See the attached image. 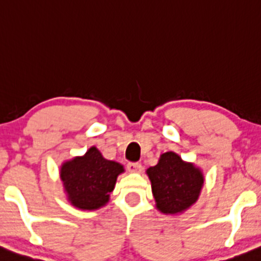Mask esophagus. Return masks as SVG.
Masks as SVG:
<instances>
[{
  "label": "esophagus",
  "instance_id": "esophagus-1",
  "mask_svg": "<svg viewBox=\"0 0 261 261\" xmlns=\"http://www.w3.org/2000/svg\"><path fill=\"white\" fill-rule=\"evenodd\" d=\"M142 169V165L140 163H128L127 164V170L130 172H141Z\"/></svg>",
  "mask_w": 261,
  "mask_h": 261
}]
</instances>
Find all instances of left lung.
<instances>
[{"label":"left lung","instance_id":"obj_1","mask_svg":"<svg viewBox=\"0 0 261 261\" xmlns=\"http://www.w3.org/2000/svg\"><path fill=\"white\" fill-rule=\"evenodd\" d=\"M147 175L156 209L163 214H178L193 205L204 184L202 170L174 152L163 153L158 164L147 169Z\"/></svg>","mask_w":261,"mask_h":261}]
</instances>
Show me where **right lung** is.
<instances>
[{"label":"right lung","mask_w":261,"mask_h":261,"mask_svg":"<svg viewBox=\"0 0 261 261\" xmlns=\"http://www.w3.org/2000/svg\"><path fill=\"white\" fill-rule=\"evenodd\" d=\"M124 166L103 158L96 147L61 166V180L68 200L75 208L96 210L105 206Z\"/></svg>","instance_id":"right-lung-1"}]
</instances>
